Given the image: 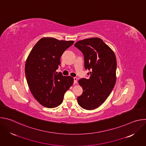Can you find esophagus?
<instances>
[{
	"label": "esophagus",
	"mask_w": 146,
	"mask_h": 146,
	"mask_svg": "<svg viewBox=\"0 0 146 146\" xmlns=\"http://www.w3.org/2000/svg\"><path fill=\"white\" fill-rule=\"evenodd\" d=\"M73 79H74V82H73L74 84H77V77H74Z\"/></svg>",
	"instance_id": "1"
}]
</instances>
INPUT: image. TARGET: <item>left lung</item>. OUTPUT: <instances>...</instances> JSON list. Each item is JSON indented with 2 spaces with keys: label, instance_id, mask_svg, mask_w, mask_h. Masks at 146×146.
<instances>
[{
  "label": "left lung",
  "instance_id": "1",
  "mask_svg": "<svg viewBox=\"0 0 146 146\" xmlns=\"http://www.w3.org/2000/svg\"><path fill=\"white\" fill-rule=\"evenodd\" d=\"M74 46L84 57V67L91 70L88 79L78 80L83 92L77 98L78 105L88 110L98 108L105 102L116 81L117 60L113 51L98 37L78 41Z\"/></svg>",
  "mask_w": 146,
  "mask_h": 146
}]
</instances>
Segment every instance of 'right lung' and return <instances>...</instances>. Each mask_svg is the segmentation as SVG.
<instances>
[{
	"label": "right lung",
	"instance_id": "obj_1",
	"mask_svg": "<svg viewBox=\"0 0 146 146\" xmlns=\"http://www.w3.org/2000/svg\"><path fill=\"white\" fill-rule=\"evenodd\" d=\"M73 41L43 37L34 46L25 64V75L31 93L41 105L54 108L63 102L65 93L73 85V78L58 74L60 59Z\"/></svg>",
	"mask_w": 146,
	"mask_h": 146
}]
</instances>
